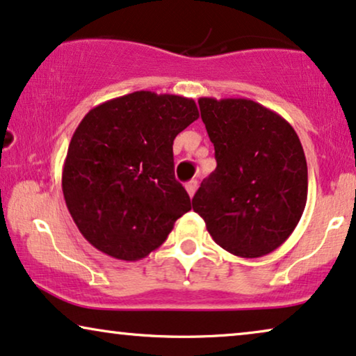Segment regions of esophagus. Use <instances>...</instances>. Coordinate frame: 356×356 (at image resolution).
<instances>
[{
  "mask_svg": "<svg viewBox=\"0 0 356 356\" xmlns=\"http://www.w3.org/2000/svg\"><path fill=\"white\" fill-rule=\"evenodd\" d=\"M186 191H187L188 195L193 197V193H195V191H197V181L187 182V184H186Z\"/></svg>",
  "mask_w": 356,
  "mask_h": 356,
  "instance_id": "1",
  "label": "esophagus"
}]
</instances>
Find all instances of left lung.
Masks as SVG:
<instances>
[{"label": "left lung", "mask_w": 356, "mask_h": 356, "mask_svg": "<svg viewBox=\"0 0 356 356\" xmlns=\"http://www.w3.org/2000/svg\"><path fill=\"white\" fill-rule=\"evenodd\" d=\"M217 169L192 199L210 236L241 258L284 243L307 202V163L294 128L248 98H199Z\"/></svg>", "instance_id": "left-lung-1"}]
</instances>
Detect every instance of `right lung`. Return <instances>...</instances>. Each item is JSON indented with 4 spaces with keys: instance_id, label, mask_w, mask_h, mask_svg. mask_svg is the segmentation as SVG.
Masks as SVG:
<instances>
[{
    "instance_id": "1",
    "label": "right lung",
    "mask_w": 356,
    "mask_h": 356,
    "mask_svg": "<svg viewBox=\"0 0 356 356\" xmlns=\"http://www.w3.org/2000/svg\"><path fill=\"white\" fill-rule=\"evenodd\" d=\"M199 118L195 102L154 92L128 93L88 111L70 139L62 191L90 245L138 261L159 248L192 209L174 177V139Z\"/></svg>"
}]
</instances>
